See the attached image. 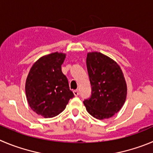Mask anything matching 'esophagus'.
Here are the masks:
<instances>
[{"label":"esophagus","instance_id":"obj_1","mask_svg":"<svg viewBox=\"0 0 153 153\" xmlns=\"http://www.w3.org/2000/svg\"><path fill=\"white\" fill-rule=\"evenodd\" d=\"M73 93H74V95H75V96H78V94H79V92H78V90H75V91H73Z\"/></svg>","mask_w":153,"mask_h":153}]
</instances>
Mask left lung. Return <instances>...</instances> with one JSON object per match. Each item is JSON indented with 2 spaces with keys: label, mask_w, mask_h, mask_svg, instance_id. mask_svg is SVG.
<instances>
[{
  "label": "left lung",
  "mask_w": 153,
  "mask_h": 153,
  "mask_svg": "<svg viewBox=\"0 0 153 153\" xmlns=\"http://www.w3.org/2000/svg\"><path fill=\"white\" fill-rule=\"evenodd\" d=\"M87 68L92 93L84 101L86 109L95 118L102 120L119 112L126 100L127 84L118 64L100 52H89Z\"/></svg>",
  "instance_id": "left-lung-1"
}]
</instances>
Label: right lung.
<instances>
[{
    "mask_svg": "<svg viewBox=\"0 0 153 153\" xmlns=\"http://www.w3.org/2000/svg\"><path fill=\"white\" fill-rule=\"evenodd\" d=\"M65 56L58 52L43 56L32 65L27 76L25 88L28 105L44 118L61 113L74 97L61 68Z\"/></svg>",
    "mask_w": 153,
    "mask_h": 153,
    "instance_id": "add662e5",
    "label": "right lung"
}]
</instances>
